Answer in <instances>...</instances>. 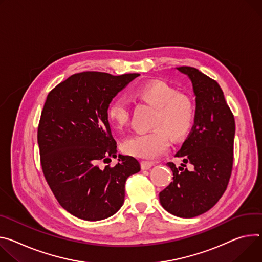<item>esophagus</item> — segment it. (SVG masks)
<instances>
[{"mask_svg":"<svg viewBox=\"0 0 262 262\" xmlns=\"http://www.w3.org/2000/svg\"><path fill=\"white\" fill-rule=\"evenodd\" d=\"M154 166V163L151 162H148V161H142L141 162V168L143 170H148L150 169Z\"/></svg>","mask_w":262,"mask_h":262,"instance_id":"esophagus-1","label":"esophagus"}]
</instances>
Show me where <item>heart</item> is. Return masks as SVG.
<instances>
[{
	"mask_svg": "<svg viewBox=\"0 0 262 262\" xmlns=\"http://www.w3.org/2000/svg\"><path fill=\"white\" fill-rule=\"evenodd\" d=\"M136 95L157 108L152 130L138 133L122 144L124 154L143 160H155L169 147V136L179 141L192 129L195 121V106L186 95L162 81H155L137 90ZM107 119L117 129L124 128L129 121L128 102L123 97L115 98L107 107Z\"/></svg>",
	"mask_w": 262,
	"mask_h": 262,
	"instance_id": "heart-1",
	"label": "heart"
}]
</instances>
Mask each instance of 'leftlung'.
<instances>
[{
	"instance_id": "8db88e82",
	"label": "left lung",
	"mask_w": 262,
	"mask_h": 262,
	"mask_svg": "<svg viewBox=\"0 0 262 262\" xmlns=\"http://www.w3.org/2000/svg\"><path fill=\"white\" fill-rule=\"evenodd\" d=\"M195 94V121L176 157L182 167L167 163L173 181L160 192L162 207L176 216L191 219L210 210L225 193L234 159L235 120L220 84L192 67H179ZM187 162L195 168L189 172Z\"/></svg>"
}]
</instances>
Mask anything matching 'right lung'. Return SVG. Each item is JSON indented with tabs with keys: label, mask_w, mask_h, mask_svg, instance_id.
I'll list each match as a JSON object with an SVG mask.
<instances>
[{
	"label": "right lung",
	"mask_w": 262,
	"mask_h": 262,
	"mask_svg": "<svg viewBox=\"0 0 262 262\" xmlns=\"http://www.w3.org/2000/svg\"><path fill=\"white\" fill-rule=\"evenodd\" d=\"M138 73L114 76L86 72L71 75L47 96L37 127L43 177L59 205L84 221L107 219L124 202L126 179L140 171L130 156L117 157L107 107Z\"/></svg>",
	"instance_id": "right-lung-1"
}]
</instances>
